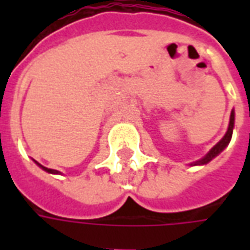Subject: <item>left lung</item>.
<instances>
[{
  "instance_id": "8db88e82",
  "label": "left lung",
  "mask_w": 250,
  "mask_h": 250,
  "mask_svg": "<svg viewBox=\"0 0 250 250\" xmlns=\"http://www.w3.org/2000/svg\"><path fill=\"white\" fill-rule=\"evenodd\" d=\"M233 128H234V109H231L230 112V120H229V127H228V131H226V134L224 135V138L221 139L215 146H213L210 148V151L205 155L204 158H201L198 159L197 162L190 163V166H202V165H206V163H209L211 159H214L218 154L224 151L226 148V146L230 143L231 135H233Z\"/></svg>"
}]
</instances>
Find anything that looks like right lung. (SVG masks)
Masks as SVG:
<instances>
[{
    "label": "right lung",
    "instance_id": "obj_1",
    "mask_svg": "<svg viewBox=\"0 0 250 250\" xmlns=\"http://www.w3.org/2000/svg\"><path fill=\"white\" fill-rule=\"evenodd\" d=\"M35 162H36V161H35ZM36 163H37V166H39V167L42 168V170H44V171H46V173H49V174H60V171H57V170H53V168L45 167V166H42V165H40V163H39V162H36Z\"/></svg>",
    "mask_w": 250,
    "mask_h": 250
}]
</instances>
